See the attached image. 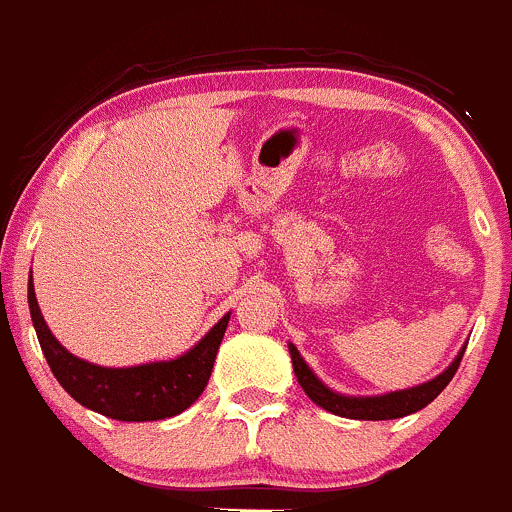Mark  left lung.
<instances>
[{"label":"left lung","instance_id":"left-lung-1","mask_svg":"<svg viewBox=\"0 0 512 512\" xmlns=\"http://www.w3.org/2000/svg\"><path fill=\"white\" fill-rule=\"evenodd\" d=\"M466 346L461 348L459 355L454 358V363L444 370V373L437 375L429 383H422L417 387H407V390H395L387 392V395H373V397H353V395H341V392H333L331 387H326L319 378L314 375V370L306 365V360L301 358L294 343H289V355H292L294 375H297L299 385L304 387L306 395L316 402L319 407H324L326 412L338 414V417L346 419H397L407 417V414L422 410L427 407L434 397L444 390L446 385L451 383L454 373L459 370L461 358H464Z\"/></svg>","mask_w":512,"mask_h":512}]
</instances>
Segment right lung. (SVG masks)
I'll return each mask as SVG.
<instances>
[{
  "label": "right lung",
  "mask_w": 512,
  "mask_h": 512,
  "mask_svg": "<svg viewBox=\"0 0 512 512\" xmlns=\"http://www.w3.org/2000/svg\"><path fill=\"white\" fill-rule=\"evenodd\" d=\"M29 309L41 351L63 390L88 410L120 422H157L188 410L206 390L215 353L230 321V314H225L191 351L174 360H157L132 368H102L66 351L56 341L43 321L31 279Z\"/></svg>",
  "instance_id": "right-lung-1"
}]
</instances>
